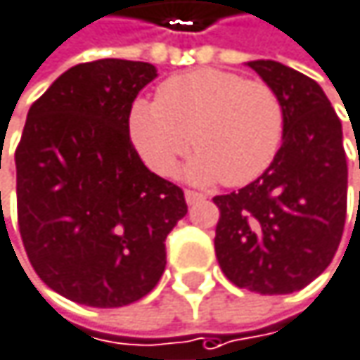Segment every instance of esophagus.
<instances>
[{"label": "esophagus", "mask_w": 360, "mask_h": 360, "mask_svg": "<svg viewBox=\"0 0 360 360\" xmlns=\"http://www.w3.org/2000/svg\"><path fill=\"white\" fill-rule=\"evenodd\" d=\"M202 200H204V195H202V193L191 191V189H187V191H185V202H187L189 206H193V204H198V202H202Z\"/></svg>", "instance_id": "obj_1"}]
</instances>
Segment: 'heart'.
<instances>
[{
    "instance_id": "heart-1",
    "label": "heart",
    "mask_w": 360,
    "mask_h": 360,
    "mask_svg": "<svg viewBox=\"0 0 360 360\" xmlns=\"http://www.w3.org/2000/svg\"><path fill=\"white\" fill-rule=\"evenodd\" d=\"M284 109L272 86L224 70H193L158 86L156 101H138L129 113L131 142L158 175L185 167L195 183L245 185L276 158Z\"/></svg>"
}]
</instances>
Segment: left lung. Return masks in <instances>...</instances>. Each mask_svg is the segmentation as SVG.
Returning <instances> with one entry per match:
<instances>
[{
    "mask_svg": "<svg viewBox=\"0 0 360 360\" xmlns=\"http://www.w3.org/2000/svg\"><path fill=\"white\" fill-rule=\"evenodd\" d=\"M284 109L282 146L262 177L216 195L214 249L233 284L288 295L319 276L340 245L348 167L342 123L321 86L272 59L247 61Z\"/></svg>",
    "mask_w": 360,
    "mask_h": 360,
    "instance_id": "8db88e82",
    "label": "left lung"
}]
</instances>
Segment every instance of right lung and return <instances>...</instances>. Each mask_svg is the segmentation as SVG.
I'll use <instances>...</instances> for the list:
<instances>
[{
  "instance_id": "add662e5",
  "label": "right lung",
  "mask_w": 360,
  "mask_h": 360,
  "mask_svg": "<svg viewBox=\"0 0 360 360\" xmlns=\"http://www.w3.org/2000/svg\"><path fill=\"white\" fill-rule=\"evenodd\" d=\"M144 61L98 59L61 74L30 107L16 148L18 224L39 278L88 307H123L158 284L165 241L187 214L181 187L129 140Z\"/></svg>"
}]
</instances>
